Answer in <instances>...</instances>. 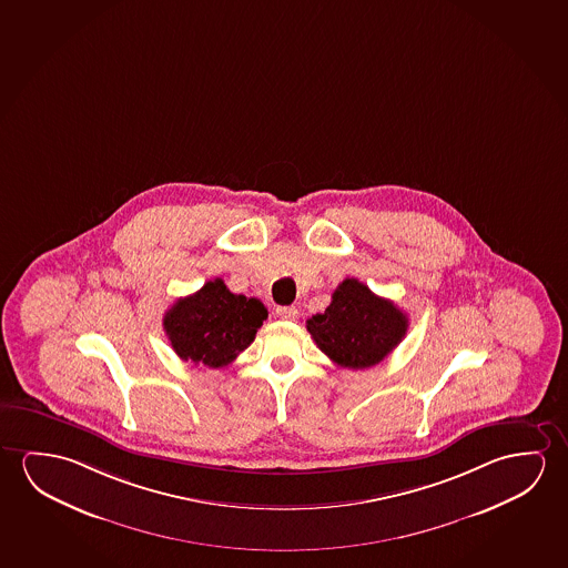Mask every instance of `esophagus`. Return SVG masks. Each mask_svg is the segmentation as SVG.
<instances>
[{
  "label": "esophagus",
  "instance_id": "1",
  "mask_svg": "<svg viewBox=\"0 0 568 568\" xmlns=\"http://www.w3.org/2000/svg\"><path fill=\"white\" fill-rule=\"evenodd\" d=\"M275 313H277L281 321H295L298 316V311L295 306H277Z\"/></svg>",
  "mask_w": 568,
  "mask_h": 568
}]
</instances>
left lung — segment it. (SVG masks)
I'll return each instance as SVG.
<instances>
[{
	"label": "left lung",
	"mask_w": 568,
	"mask_h": 568,
	"mask_svg": "<svg viewBox=\"0 0 568 568\" xmlns=\"http://www.w3.org/2000/svg\"><path fill=\"white\" fill-rule=\"evenodd\" d=\"M409 318L389 298L377 297L358 280H344L324 313L306 321L316 346L342 367L379 364L405 338Z\"/></svg>",
	"instance_id": "left-lung-1"
}]
</instances>
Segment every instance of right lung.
Instances as JSON below:
<instances>
[{
  "mask_svg": "<svg viewBox=\"0 0 568 568\" xmlns=\"http://www.w3.org/2000/svg\"><path fill=\"white\" fill-rule=\"evenodd\" d=\"M267 318L260 298L234 295L224 281L204 283L194 295L179 298L163 318L179 358L194 366L224 367L244 352Z\"/></svg>",
  "mask_w": 568,
  "mask_h": 568,
  "instance_id": "right-lung-1",
  "label": "right lung"
}]
</instances>
